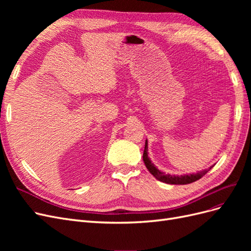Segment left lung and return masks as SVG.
Masks as SVG:
<instances>
[{"mask_svg":"<svg viewBox=\"0 0 251 251\" xmlns=\"http://www.w3.org/2000/svg\"><path fill=\"white\" fill-rule=\"evenodd\" d=\"M143 162L146 164L147 169L149 172L153 175V176L158 179L159 181H162L164 183H169V184H189L193 183V182L201 179L205 174H206L211 168L208 170H205L202 172H199L197 174H191V175H184V176H172V175L169 174H164L162 172L159 171L156 166L151 163L150 160V158L148 156V140L146 141V146H144V151H143Z\"/></svg>","mask_w":251,"mask_h":251,"instance_id":"obj_1","label":"left lung"}]
</instances>
